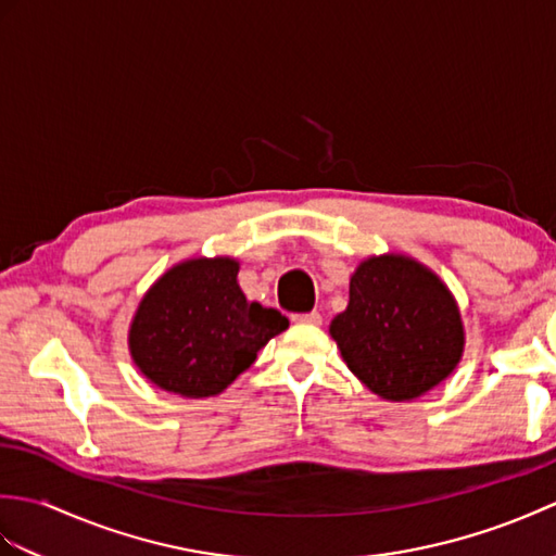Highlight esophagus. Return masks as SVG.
<instances>
[{"label": "esophagus", "mask_w": 556, "mask_h": 556, "mask_svg": "<svg viewBox=\"0 0 556 556\" xmlns=\"http://www.w3.org/2000/svg\"><path fill=\"white\" fill-rule=\"evenodd\" d=\"M293 323L317 327V325H323V315L317 313V311H313V313H299V315H293Z\"/></svg>", "instance_id": "esophagus-1"}]
</instances>
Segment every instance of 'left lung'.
<instances>
[{
    "label": "left lung",
    "instance_id": "obj_1",
    "mask_svg": "<svg viewBox=\"0 0 556 556\" xmlns=\"http://www.w3.org/2000/svg\"><path fill=\"white\" fill-rule=\"evenodd\" d=\"M329 334L349 370L387 401L428 394L456 370L466 346L454 293L404 253L363 260Z\"/></svg>",
    "mask_w": 556,
    "mask_h": 556
}]
</instances>
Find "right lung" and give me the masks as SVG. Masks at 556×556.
Returning <instances> with one entry per match:
<instances>
[{
  "mask_svg": "<svg viewBox=\"0 0 556 556\" xmlns=\"http://www.w3.org/2000/svg\"><path fill=\"white\" fill-rule=\"evenodd\" d=\"M289 327L275 308L248 301L239 260L191 257L169 267L140 299L128 327L136 368L169 394L217 396Z\"/></svg>",
  "mask_w": 556,
  "mask_h": 556,
  "instance_id": "add662e5",
  "label": "right lung"
}]
</instances>
